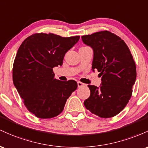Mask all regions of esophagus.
Wrapping results in <instances>:
<instances>
[{
	"label": "esophagus",
	"instance_id": "34e87169",
	"mask_svg": "<svg viewBox=\"0 0 148 148\" xmlns=\"http://www.w3.org/2000/svg\"><path fill=\"white\" fill-rule=\"evenodd\" d=\"M86 84H84V83H83L82 82H77V86H78V87H82L83 86H85Z\"/></svg>",
	"mask_w": 148,
	"mask_h": 148
}]
</instances>
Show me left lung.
Masks as SVG:
<instances>
[{
  "label": "left lung",
  "mask_w": 148,
  "mask_h": 148,
  "mask_svg": "<svg viewBox=\"0 0 148 148\" xmlns=\"http://www.w3.org/2000/svg\"><path fill=\"white\" fill-rule=\"evenodd\" d=\"M82 38L94 49L92 70H97L102 77L99 88L88 85L91 94L84 105L92 114L110 118L123 110L132 97L136 78L135 61L123 40L110 31H99Z\"/></svg>",
  "instance_id": "obj_1"
}]
</instances>
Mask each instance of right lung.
Listing matches in <instances>:
<instances>
[{
    "label": "right lung",
    "instance_id": "right-lung-1",
    "mask_svg": "<svg viewBox=\"0 0 148 148\" xmlns=\"http://www.w3.org/2000/svg\"><path fill=\"white\" fill-rule=\"evenodd\" d=\"M79 38L36 33L26 38L18 49L13 64V83L27 110L38 118L59 115L77 88L73 79H54L53 68L62 66L65 54Z\"/></svg>",
    "mask_w": 148,
    "mask_h": 148
}]
</instances>
